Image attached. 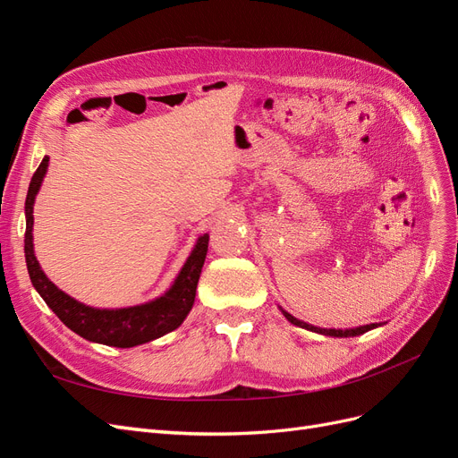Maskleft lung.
I'll list each match as a JSON object with an SVG mask.
<instances>
[{
  "label": "left lung",
  "mask_w": 458,
  "mask_h": 458,
  "mask_svg": "<svg viewBox=\"0 0 458 458\" xmlns=\"http://www.w3.org/2000/svg\"><path fill=\"white\" fill-rule=\"evenodd\" d=\"M281 311H283V315L288 318V321L293 323V325H296V327L308 328V330H311V332H318V335H325V336H336V338H350V336H359V335H363V332H367V330H372V328L380 327V325H377V323H372V325L357 327V328H348V330H336V328H318V327H313V325H308V323L300 321V318L293 317V315H290V313H288V311H284V310H281Z\"/></svg>",
  "instance_id": "left-lung-1"
}]
</instances>
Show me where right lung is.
<instances>
[{
  "label": "right lung",
  "instance_id": "add662e5",
  "mask_svg": "<svg viewBox=\"0 0 458 458\" xmlns=\"http://www.w3.org/2000/svg\"><path fill=\"white\" fill-rule=\"evenodd\" d=\"M49 157L41 160L38 170L32 175V182L26 195V233H24V256L26 267H29L30 281L38 294L53 310L61 321L74 330L76 335L89 342L114 345V348H133L150 340H157L168 332L175 330L185 321L192 303H195L197 284L200 279V271L208 252V241L210 237L202 234L187 258L183 269L179 271L175 283L164 296L152 300L143 306L122 308V310H95L84 303L76 301L63 290L55 286L46 273L41 271L39 263L34 256L32 244V225H34V199L44 182L47 172Z\"/></svg>",
  "mask_w": 458,
  "mask_h": 458
}]
</instances>
